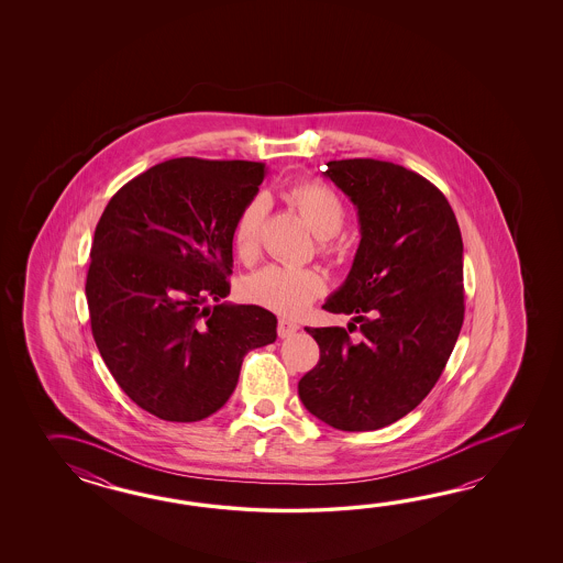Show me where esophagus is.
<instances>
[{"mask_svg":"<svg viewBox=\"0 0 563 563\" xmlns=\"http://www.w3.org/2000/svg\"><path fill=\"white\" fill-rule=\"evenodd\" d=\"M298 330L299 323L286 320V318H279V322H277V334H279V338H289V335L296 334Z\"/></svg>","mask_w":563,"mask_h":563,"instance_id":"1","label":"esophagus"}]
</instances>
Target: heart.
<instances>
[{"label":"heart","instance_id":"obj_1","mask_svg":"<svg viewBox=\"0 0 563 563\" xmlns=\"http://www.w3.org/2000/svg\"><path fill=\"white\" fill-rule=\"evenodd\" d=\"M289 203L298 209L318 238H332L346 219V209L330 187L318 180H301L287 191ZM267 201L255 195L241 207L233 223V247L241 260H252L260 247ZM325 287L322 274L306 267L272 264L255 272L245 282V294L260 306L284 313L299 316L308 310Z\"/></svg>","mask_w":563,"mask_h":563}]
</instances>
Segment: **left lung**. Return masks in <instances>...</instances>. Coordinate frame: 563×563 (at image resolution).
<instances>
[{
    "instance_id": "left-lung-1",
    "label": "left lung",
    "mask_w": 563,
    "mask_h": 563,
    "mask_svg": "<svg viewBox=\"0 0 563 563\" xmlns=\"http://www.w3.org/2000/svg\"><path fill=\"white\" fill-rule=\"evenodd\" d=\"M358 209V252L322 308L360 323L306 328L320 360L298 384L303 407L338 431H376L419 407L441 378L465 318L463 240L431 180L374 161L323 173Z\"/></svg>"
}]
</instances>
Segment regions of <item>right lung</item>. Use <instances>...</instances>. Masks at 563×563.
Instances as JSON below:
<instances>
[{
    "instance_id": "obj_1",
    "label": "right lung",
    "mask_w": 563,
    "mask_h": 563,
    "mask_svg": "<svg viewBox=\"0 0 563 563\" xmlns=\"http://www.w3.org/2000/svg\"><path fill=\"white\" fill-rule=\"evenodd\" d=\"M264 163L170 158L129 180L96 225L86 299L96 346L132 402L170 422L223 407L277 320L229 296L233 223Z\"/></svg>"
}]
</instances>
